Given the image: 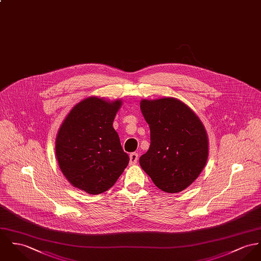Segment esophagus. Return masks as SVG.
Masks as SVG:
<instances>
[{"instance_id":"esophagus-1","label":"esophagus","mask_w":261,"mask_h":261,"mask_svg":"<svg viewBox=\"0 0 261 261\" xmlns=\"http://www.w3.org/2000/svg\"><path fill=\"white\" fill-rule=\"evenodd\" d=\"M139 160V154L137 152H133L129 154V165L135 166L138 163Z\"/></svg>"}]
</instances>
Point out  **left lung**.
<instances>
[{"instance_id": "8db88e82", "label": "left lung", "mask_w": 261, "mask_h": 261, "mask_svg": "<svg viewBox=\"0 0 261 261\" xmlns=\"http://www.w3.org/2000/svg\"><path fill=\"white\" fill-rule=\"evenodd\" d=\"M141 111L150 129L149 148L140 158L142 169L160 190L175 193L188 189L208 158L203 123L175 97L142 99Z\"/></svg>"}]
</instances>
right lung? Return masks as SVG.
Returning <instances> with one entry per match:
<instances>
[{"label":"right lung","instance_id":"add662e5","mask_svg":"<svg viewBox=\"0 0 261 261\" xmlns=\"http://www.w3.org/2000/svg\"><path fill=\"white\" fill-rule=\"evenodd\" d=\"M121 105V99L90 96L77 102L61 124L56 156L73 188L90 194L102 193L128 165L129 158L113 126Z\"/></svg>","mask_w":261,"mask_h":261}]
</instances>
